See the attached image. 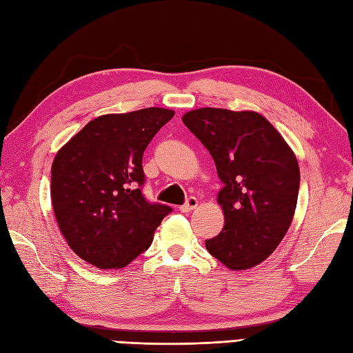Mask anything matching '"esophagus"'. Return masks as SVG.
Returning <instances> with one entry per match:
<instances>
[{"label":"esophagus","instance_id":"esophagus-1","mask_svg":"<svg viewBox=\"0 0 353 353\" xmlns=\"http://www.w3.org/2000/svg\"><path fill=\"white\" fill-rule=\"evenodd\" d=\"M199 205V200L196 197H188L186 199L185 203L181 206V211L182 212H191L192 209H196Z\"/></svg>","mask_w":353,"mask_h":353}]
</instances>
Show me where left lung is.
<instances>
[{"label":"left lung","instance_id":"8db88e82","mask_svg":"<svg viewBox=\"0 0 353 353\" xmlns=\"http://www.w3.org/2000/svg\"><path fill=\"white\" fill-rule=\"evenodd\" d=\"M183 124L211 153L223 183L224 228L206 249L230 270L267 259L287 234L297 205L301 171L292 150L256 112L203 108Z\"/></svg>","mask_w":353,"mask_h":353}]
</instances>
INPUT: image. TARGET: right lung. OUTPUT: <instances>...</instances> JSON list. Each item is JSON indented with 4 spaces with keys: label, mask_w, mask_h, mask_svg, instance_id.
Listing matches in <instances>:
<instances>
[{
    "label": "right lung",
    "mask_w": 353,
    "mask_h": 353,
    "mask_svg": "<svg viewBox=\"0 0 353 353\" xmlns=\"http://www.w3.org/2000/svg\"><path fill=\"white\" fill-rule=\"evenodd\" d=\"M172 117L162 108L103 115L56 154L51 200L57 224L71 249L94 267L130 264L172 211L142 194V154Z\"/></svg>",
    "instance_id": "right-lung-1"
}]
</instances>
